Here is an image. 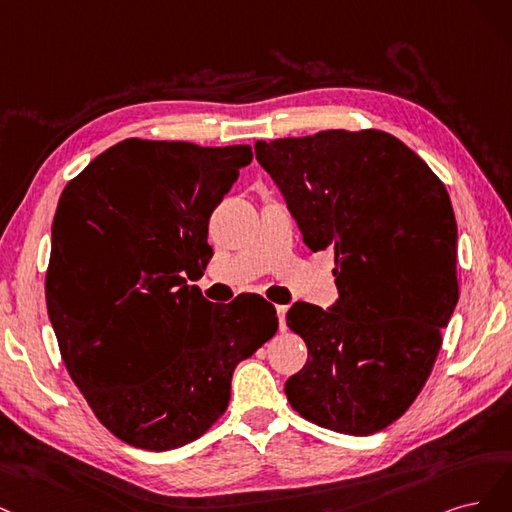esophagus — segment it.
Instances as JSON below:
<instances>
[{
	"mask_svg": "<svg viewBox=\"0 0 512 512\" xmlns=\"http://www.w3.org/2000/svg\"><path fill=\"white\" fill-rule=\"evenodd\" d=\"M285 315H287V306H276V317H278V327H280V332H285V329H287Z\"/></svg>",
	"mask_w": 512,
	"mask_h": 512,
	"instance_id": "esophagus-1",
	"label": "esophagus"
}]
</instances>
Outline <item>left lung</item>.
<instances>
[{
	"label": "left lung",
	"instance_id": "1",
	"mask_svg": "<svg viewBox=\"0 0 512 512\" xmlns=\"http://www.w3.org/2000/svg\"><path fill=\"white\" fill-rule=\"evenodd\" d=\"M255 157L308 249L336 255L338 300L287 312L308 346L287 400L327 430L381 432L425 385L459 298L449 193L417 153L378 129L257 140Z\"/></svg>",
	"mask_w": 512,
	"mask_h": 512
}]
</instances>
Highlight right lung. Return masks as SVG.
<instances>
[{
  "label": "right lung",
  "mask_w": 512,
  "mask_h": 512,
  "mask_svg": "<svg viewBox=\"0 0 512 512\" xmlns=\"http://www.w3.org/2000/svg\"><path fill=\"white\" fill-rule=\"evenodd\" d=\"M251 146L129 138L59 197L46 306L63 364L95 417L131 447L200 438L229 402L232 374L278 329L272 304L208 302V221Z\"/></svg>",
  "instance_id": "obj_1"
}]
</instances>
